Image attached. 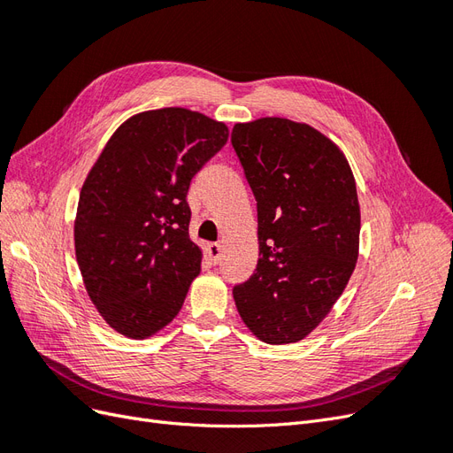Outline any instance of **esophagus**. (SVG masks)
<instances>
[{
	"label": "esophagus",
	"mask_w": 453,
	"mask_h": 453,
	"mask_svg": "<svg viewBox=\"0 0 453 453\" xmlns=\"http://www.w3.org/2000/svg\"><path fill=\"white\" fill-rule=\"evenodd\" d=\"M205 251H208V257L213 265H217L219 260H221V255H223V248L221 243H208V248H205Z\"/></svg>",
	"instance_id": "obj_1"
}]
</instances>
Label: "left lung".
Instances as JSON below:
<instances>
[{"mask_svg": "<svg viewBox=\"0 0 453 453\" xmlns=\"http://www.w3.org/2000/svg\"><path fill=\"white\" fill-rule=\"evenodd\" d=\"M232 145L258 219L257 270L234 287V303L258 340L295 344L326 318L357 265L355 177L342 149L306 122H236Z\"/></svg>", "mask_w": 453, "mask_h": 453, "instance_id": "1", "label": "left lung"}]
</instances>
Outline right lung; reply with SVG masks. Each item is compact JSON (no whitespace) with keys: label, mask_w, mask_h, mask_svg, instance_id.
Here are the masks:
<instances>
[{"label":"right lung","mask_w":453,"mask_h":453,"mask_svg":"<svg viewBox=\"0 0 453 453\" xmlns=\"http://www.w3.org/2000/svg\"><path fill=\"white\" fill-rule=\"evenodd\" d=\"M228 140V127L185 107L135 113L113 132L83 183L73 225L85 289L122 336L157 334L200 273L188 236L190 180Z\"/></svg>","instance_id":"obj_1"}]
</instances>
